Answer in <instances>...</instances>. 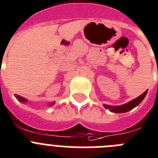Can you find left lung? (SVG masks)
<instances>
[{
    "label": "left lung",
    "mask_w": 158,
    "mask_h": 158,
    "mask_svg": "<svg viewBox=\"0 0 158 158\" xmlns=\"http://www.w3.org/2000/svg\"><path fill=\"white\" fill-rule=\"evenodd\" d=\"M146 93H147V90L145 91L142 94H141L140 96H138V98H136L135 99L130 101V102H127V103L124 104V105L121 106H108V105H104L106 109H110V110L112 112H114V113H124V112H127L130 110H132L133 108H134L135 106L140 104V102H142V100L144 99L145 96L146 95Z\"/></svg>",
    "instance_id": "obj_1"
}]
</instances>
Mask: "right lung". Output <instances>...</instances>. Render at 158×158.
<instances>
[{"label":"right lung","mask_w":158,"mask_h":158,"mask_svg":"<svg viewBox=\"0 0 158 158\" xmlns=\"http://www.w3.org/2000/svg\"><path fill=\"white\" fill-rule=\"evenodd\" d=\"M16 97L17 98H18L19 100H20V102H25V101H27V100H26L25 98H22V97H20V96H19V95H16Z\"/></svg>","instance_id":"right-lung-1"}]
</instances>
